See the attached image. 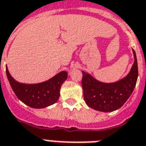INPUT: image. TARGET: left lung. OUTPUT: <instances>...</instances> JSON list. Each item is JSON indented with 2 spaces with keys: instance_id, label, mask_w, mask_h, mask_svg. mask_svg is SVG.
<instances>
[{
  "instance_id": "1",
  "label": "left lung",
  "mask_w": 146,
  "mask_h": 146,
  "mask_svg": "<svg viewBox=\"0 0 146 146\" xmlns=\"http://www.w3.org/2000/svg\"><path fill=\"white\" fill-rule=\"evenodd\" d=\"M134 63L126 76L118 82L104 83L82 71V85L85 103L90 108L103 112L119 109L133 92L138 78V63L134 50Z\"/></svg>"
}]
</instances>
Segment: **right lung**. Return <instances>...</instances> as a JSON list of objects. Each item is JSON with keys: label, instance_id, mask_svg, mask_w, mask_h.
<instances>
[{"label": "right lung", "instance_id": "right-lung-1", "mask_svg": "<svg viewBox=\"0 0 146 146\" xmlns=\"http://www.w3.org/2000/svg\"><path fill=\"white\" fill-rule=\"evenodd\" d=\"M6 73L11 87L17 98L31 108H43L58 102L61 85L68 78V72H59L48 81L38 84H25L15 81L10 74L7 67Z\"/></svg>", "mask_w": 146, "mask_h": 146}]
</instances>
